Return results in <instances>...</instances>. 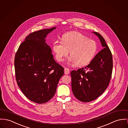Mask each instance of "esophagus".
<instances>
[{
	"label": "esophagus",
	"mask_w": 128,
	"mask_h": 128,
	"mask_svg": "<svg viewBox=\"0 0 128 128\" xmlns=\"http://www.w3.org/2000/svg\"><path fill=\"white\" fill-rule=\"evenodd\" d=\"M64 72H65V74H68L70 73V70H69V69L65 68L64 69Z\"/></svg>",
	"instance_id": "34e87169"
}]
</instances>
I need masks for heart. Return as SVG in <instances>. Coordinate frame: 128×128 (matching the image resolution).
I'll return each instance as SVG.
<instances>
[{
    "label": "heart",
    "mask_w": 128,
    "mask_h": 128,
    "mask_svg": "<svg viewBox=\"0 0 128 128\" xmlns=\"http://www.w3.org/2000/svg\"><path fill=\"white\" fill-rule=\"evenodd\" d=\"M61 40L55 41L52 45V50L58 61H63L70 51L69 63L76 64L79 67L85 66L92 62L96 54L98 46L96 41L88 39L81 33H66Z\"/></svg>",
    "instance_id": "obj_1"
}]
</instances>
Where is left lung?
I'll list each match as a JSON object with an SVG mask.
<instances>
[{
	"mask_svg": "<svg viewBox=\"0 0 128 128\" xmlns=\"http://www.w3.org/2000/svg\"><path fill=\"white\" fill-rule=\"evenodd\" d=\"M92 32L98 37L104 48L88 65L70 72L73 94L83 102L93 101L104 92L108 86L112 71V54L105 40L98 32Z\"/></svg>",
	"mask_w": 128,
	"mask_h": 128,
	"instance_id": "left-lung-1",
	"label": "left lung"
}]
</instances>
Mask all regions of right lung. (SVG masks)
Instances as JSON below:
<instances>
[{
	"instance_id": "obj_1",
	"label": "right lung",
	"mask_w": 128,
	"mask_h": 128,
	"mask_svg": "<svg viewBox=\"0 0 128 128\" xmlns=\"http://www.w3.org/2000/svg\"><path fill=\"white\" fill-rule=\"evenodd\" d=\"M56 27L30 33L15 56L14 69L18 86L30 100L45 103L54 95L64 68L57 63L45 38Z\"/></svg>"
}]
</instances>
